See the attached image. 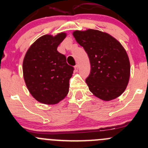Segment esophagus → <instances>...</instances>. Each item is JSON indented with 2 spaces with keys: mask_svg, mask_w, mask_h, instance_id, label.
I'll list each match as a JSON object with an SVG mask.
<instances>
[{
  "mask_svg": "<svg viewBox=\"0 0 148 148\" xmlns=\"http://www.w3.org/2000/svg\"><path fill=\"white\" fill-rule=\"evenodd\" d=\"M74 71H78V65H76L75 66H74Z\"/></svg>",
  "mask_w": 148,
  "mask_h": 148,
  "instance_id": "34e87169",
  "label": "esophagus"
}]
</instances>
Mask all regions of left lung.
Returning <instances> with one entry per match:
<instances>
[{
  "mask_svg": "<svg viewBox=\"0 0 148 148\" xmlns=\"http://www.w3.org/2000/svg\"><path fill=\"white\" fill-rule=\"evenodd\" d=\"M72 34L89 58L91 72L86 79L89 91L107 102L119 97L126 89L130 76V59L123 46L99 30H76Z\"/></svg>",
  "mask_w": 148,
  "mask_h": 148,
  "instance_id": "obj_1",
  "label": "left lung"
}]
</instances>
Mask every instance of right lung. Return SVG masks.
Segmentation results:
<instances>
[{"mask_svg":"<svg viewBox=\"0 0 148 148\" xmlns=\"http://www.w3.org/2000/svg\"><path fill=\"white\" fill-rule=\"evenodd\" d=\"M66 33L46 34L34 41L23 61V74L27 89L40 103L56 104L66 97L74 68L68 65L57 47Z\"/></svg>","mask_w":148,"mask_h":148,"instance_id":"add662e5","label":"right lung"}]
</instances>
